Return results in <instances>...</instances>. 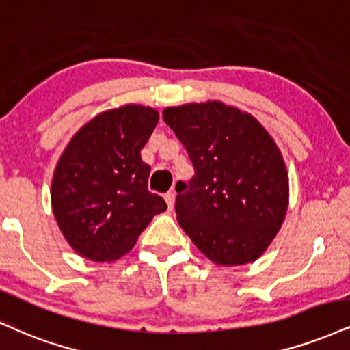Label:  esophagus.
Here are the masks:
<instances>
[{
    "label": "esophagus",
    "mask_w": 350,
    "mask_h": 350,
    "mask_svg": "<svg viewBox=\"0 0 350 350\" xmlns=\"http://www.w3.org/2000/svg\"><path fill=\"white\" fill-rule=\"evenodd\" d=\"M164 200H166V205H167V208H170V210L174 208V200H176V196H174V192H167L166 196H164Z\"/></svg>",
    "instance_id": "34e87169"
}]
</instances>
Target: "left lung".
I'll return each instance as SVG.
<instances>
[{
    "mask_svg": "<svg viewBox=\"0 0 350 350\" xmlns=\"http://www.w3.org/2000/svg\"><path fill=\"white\" fill-rule=\"evenodd\" d=\"M163 119L196 170L176 184L180 228L213 264L254 262L279 233L288 208V171L254 116L221 100L166 107Z\"/></svg>",
    "mask_w": 350,
    "mask_h": 350,
    "instance_id": "obj_1",
    "label": "left lung"
}]
</instances>
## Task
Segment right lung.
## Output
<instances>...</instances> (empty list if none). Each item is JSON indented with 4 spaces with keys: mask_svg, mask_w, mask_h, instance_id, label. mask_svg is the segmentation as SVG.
I'll return each mask as SVG.
<instances>
[{
    "mask_svg": "<svg viewBox=\"0 0 350 350\" xmlns=\"http://www.w3.org/2000/svg\"><path fill=\"white\" fill-rule=\"evenodd\" d=\"M158 120L154 107L124 104L84 124L63 150L50 200L58 228L81 258L117 260L167 208L148 192L150 166L140 157Z\"/></svg>",
    "mask_w": 350,
    "mask_h": 350,
    "instance_id": "1",
    "label": "right lung"
}]
</instances>
